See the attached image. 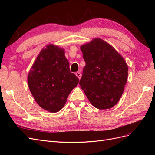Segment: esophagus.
<instances>
[{
  "instance_id": "34e87169",
  "label": "esophagus",
  "mask_w": 155,
  "mask_h": 155,
  "mask_svg": "<svg viewBox=\"0 0 155 155\" xmlns=\"http://www.w3.org/2000/svg\"><path fill=\"white\" fill-rule=\"evenodd\" d=\"M76 76L79 79H80L81 77V73L79 72H77L76 73Z\"/></svg>"
}]
</instances>
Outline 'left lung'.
<instances>
[{
    "instance_id": "left-lung-1",
    "label": "left lung",
    "mask_w": 155,
    "mask_h": 155,
    "mask_svg": "<svg viewBox=\"0 0 155 155\" xmlns=\"http://www.w3.org/2000/svg\"><path fill=\"white\" fill-rule=\"evenodd\" d=\"M81 50L86 63L79 81L81 88L94 107L110 109L120 99L127 80L126 62L112 46L99 38L81 46Z\"/></svg>"
}]
</instances>
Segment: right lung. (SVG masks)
Returning <instances> with one entry per match:
<instances>
[{
  "instance_id": "obj_1",
  "label": "right lung",
  "mask_w": 155,
  "mask_h": 155,
  "mask_svg": "<svg viewBox=\"0 0 155 155\" xmlns=\"http://www.w3.org/2000/svg\"><path fill=\"white\" fill-rule=\"evenodd\" d=\"M79 83L70 72L64 50L49 45L41 50L28 77L31 94L38 105L51 112L59 111Z\"/></svg>"
}]
</instances>
